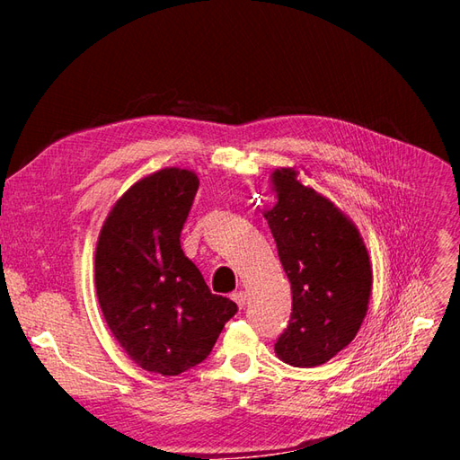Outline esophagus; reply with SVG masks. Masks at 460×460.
I'll return each instance as SVG.
<instances>
[{"instance_id":"1","label":"esophagus","mask_w":460,"mask_h":460,"mask_svg":"<svg viewBox=\"0 0 460 460\" xmlns=\"http://www.w3.org/2000/svg\"><path fill=\"white\" fill-rule=\"evenodd\" d=\"M232 299L235 301V305H238L240 309H243L245 303H247V294H245V291H235V294H232Z\"/></svg>"}]
</instances>
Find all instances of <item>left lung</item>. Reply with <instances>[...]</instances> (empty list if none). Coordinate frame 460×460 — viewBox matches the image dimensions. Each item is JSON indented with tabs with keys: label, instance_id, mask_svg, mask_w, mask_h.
<instances>
[{
	"label": "left lung",
	"instance_id": "obj_1",
	"mask_svg": "<svg viewBox=\"0 0 460 460\" xmlns=\"http://www.w3.org/2000/svg\"><path fill=\"white\" fill-rule=\"evenodd\" d=\"M269 220L291 284V318L274 351L299 368L324 365L363 324L372 291V262L355 222L299 180L296 166L270 174Z\"/></svg>",
	"mask_w": 460,
	"mask_h": 460
}]
</instances>
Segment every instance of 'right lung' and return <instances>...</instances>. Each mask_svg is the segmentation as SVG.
<instances>
[{
	"mask_svg": "<svg viewBox=\"0 0 460 460\" xmlns=\"http://www.w3.org/2000/svg\"><path fill=\"white\" fill-rule=\"evenodd\" d=\"M199 188L193 171L166 166L134 182L111 208L95 245V294L134 363L178 376L211 353L238 307L207 288L180 247Z\"/></svg>",
	"mask_w": 460,
	"mask_h": 460,
	"instance_id": "1",
	"label": "right lung"
}]
</instances>
